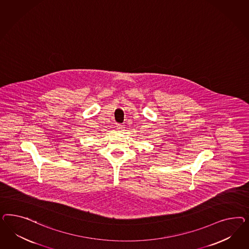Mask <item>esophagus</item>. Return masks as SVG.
<instances>
[{
  "instance_id": "obj_1",
  "label": "esophagus",
  "mask_w": 249,
  "mask_h": 249,
  "mask_svg": "<svg viewBox=\"0 0 249 249\" xmlns=\"http://www.w3.org/2000/svg\"><path fill=\"white\" fill-rule=\"evenodd\" d=\"M117 129H118L119 132H122V130H124V126L121 125V124H119V125L117 126Z\"/></svg>"
}]
</instances>
